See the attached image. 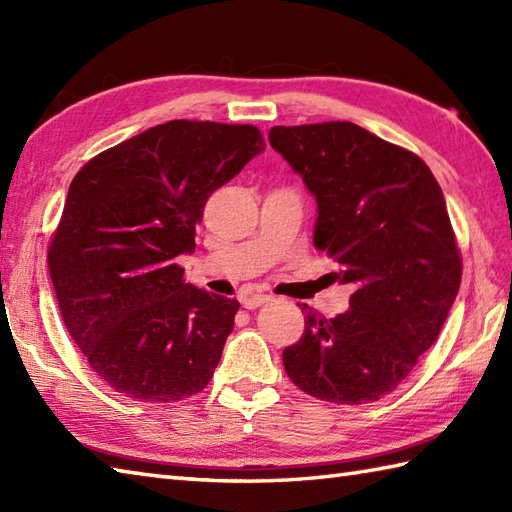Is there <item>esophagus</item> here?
I'll return each instance as SVG.
<instances>
[{
    "mask_svg": "<svg viewBox=\"0 0 512 512\" xmlns=\"http://www.w3.org/2000/svg\"><path fill=\"white\" fill-rule=\"evenodd\" d=\"M270 299V295H262V292H259V295H246L244 299H242V306L246 308V310H255V308H259V306H264V303H268Z\"/></svg>",
    "mask_w": 512,
    "mask_h": 512,
    "instance_id": "obj_1",
    "label": "esophagus"
}]
</instances>
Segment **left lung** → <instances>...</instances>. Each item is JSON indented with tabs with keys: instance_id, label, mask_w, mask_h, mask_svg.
<instances>
[{
	"instance_id": "obj_1",
	"label": "left lung",
	"mask_w": 512,
	"mask_h": 512,
	"mask_svg": "<svg viewBox=\"0 0 512 512\" xmlns=\"http://www.w3.org/2000/svg\"><path fill=\"white\" fill-rule=\"evenodd\" d=\"M268 138L317 200L314 246L354 288L332 319L303 306L286 374L319 400L374 402L436 343L458 297L462 259L440 184L416 154L347 121L277 125Z\"/></svg>"
}]
</instances>
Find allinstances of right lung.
<instances>
[{"label":"right lung","mask_w":512,"mask_h":512,"mask_svg":"<svg viewBox=\"0 0 512 512\" xmlns=\"http://www.w3.org/2000/svg\"><path fill=\"white\" fill-rule=\"evenodd\" d=\"M253 125L169 121L85 162L48 248L61 317L118 394H198L233 332L235 299L184 284L204 204L264 151Z\"/></svg>","instance_id":"add662e5"}]
</instances>
